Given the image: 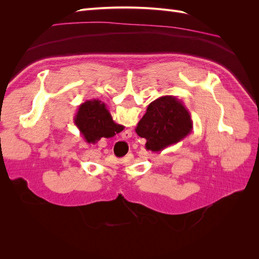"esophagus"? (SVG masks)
<instances>
[{
    "label": "esophagus",
    "instance_id": "1",
    "mask_svg": "<svg viewBox=\"0 0 259 259\" xmlns=\"http://www.w3.org/2000/svg\"><path fill=\"white\" fill-rule=\"evenodd\" d=\"M123 142H121V143H125L124 142V139L126 140L127 138H130V137H132V130L131 128H127V130H125L124 132H123Z\"/></svg>",
    "mask_w": 259,
    "mask_h": 259
}]
</instances>
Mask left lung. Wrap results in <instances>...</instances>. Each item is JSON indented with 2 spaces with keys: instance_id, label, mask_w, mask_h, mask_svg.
<instances>
[{
  "instance_id": "1",
  "label": "left lung",
  "mask_w": 259,
  "mask_h": 259,
  "mask_svg": "<svg viewBox=\"0 0 259 259\" xmlns=\"http://www.w3.org/2000/svg\"><path fill=\"white\" fill-rule=\"evenodd\" d=\"M192 128L191 114L183 101L167 95L153 100L148 106L135 131L139 137L147 140V150L159 152L182 142Z\"/></svg>"
}]
</instances>
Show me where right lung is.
<instances>
[{"mask_svg":"<svg viewBox=\"0 0 259 259\" xmlns=\"http://www.w3.org/2000/svg\"><path fill=\"white\" fill-rule=\"evenodd\" d=\"M76 127L88 143L95 144L100 138H110L119 134L124 126L112 120L106 105L98 99L81 104L74 116Z\"/></svg>","mask_w":259,"mask_h":259,"instance_id":"1","label":"right lung"}]
</instances>
